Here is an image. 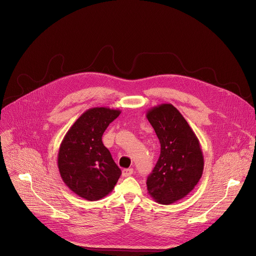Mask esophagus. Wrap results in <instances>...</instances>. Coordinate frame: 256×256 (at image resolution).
Returning a JSON list of instances; mask_svg holds the SVG:
<instances>
[{
  "mask_svg": "<svg viewBox=\"0 0 256 256\" xmlns=\"http://www.w3.org/2000/svg\"><path fill=\"white\" fill-rule=\"evenodd\" d=\"M132 174H133V170L132 168H125V170H122V176H125V178L131 176Z\"/></svg>",
  "mask_w": 256,
  "mask_h": 256,
  "instance_id": "1",
  "label": "esophagus"
}]
</instances>
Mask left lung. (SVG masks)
Segmentation results:
<instances>
[{
	"instance_id": "obj_1",
	"label": "left lung",
	"mask_w": 256,
	"mask_h": 256,
	"mask_svg": "<svg viewBox=\"0 0 256 256\" xmlns=\"http://www.w3.org/2000/svg\"><path fill=\"white\" fill-rule=\"evenodd\" d=\"M146 117L160 142V156L147 178L148 194L162 205L188 194L204 170L200 141L186 120L172 104L149 109Z\"/></svg>"
}]
</instances>
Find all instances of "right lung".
<instances>
[{
    "label": "right lung",
    "mask_w": 256,
    "mask_h": 256,
    "mask_svg": "<svg viewBox=\"0 0 256 256\" xmlns=\"http://www.w3.org/2000/svg\"><path fill=\"white\" fill-rule=\"evenodd\" d=\"M120 110L96 107L82 114L62 141L58 166L64 182L78 196L96 200L110 194L121 170L102 141Z\"/></svg>",
    "instance_id": "obj_1"
}]
</instances>
